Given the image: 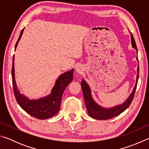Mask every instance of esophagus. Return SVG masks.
Masks as SVG:
<instances>
[{"mask_svg": "<svg viewBox=\"0 0 149 149\" xmlns=\"http://www.w3.org/2000/svg\"><path fill=\"white\" fill-rule=\"evenodd\" d=\"M84 71V68H83L81 65H79L76 68V72L78 74H82V72Z\"/></svg>", "mask_w": 149, "mask_h": 149, "instance_id": "obj_1", "label": "esophagus"}]
</instances>
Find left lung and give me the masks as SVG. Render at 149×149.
<instances>
[{"instance_id":"8db88e82","label":"left lung","mask_w":149,"mask_h":149,"mask_svg":"<svg viewBox=\"0 0 149 149\" xmlns=\"http://www.w3.org/2000/svg\"><path fill=\"white\" fill-rule=\"evenodd\" d=\"M131 39H132V47L137 50V46H136L134 37H133L132 34H131ZM136 59H137L138 61L137 56L136 58ZM139 69L138 66L136 84L134 88H133V92L131 93L130 97H128L127 100H126L124 102L122 103V104L117 105L112 108H103L98 104L97 103H96V102L93 100L92 97L91 91L89 85L87 84L86 81H85L84 79H82V81L81 83V86L83 94H84L85 103L87 110V112L90 116L96 120H107L108 119H110V118L117 116L120 114L122 112H124V111L130 107V105L131 104V103H132L133 99V97H134L139 79Z\"/></svg>"}]
</instances>
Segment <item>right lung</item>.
<instances>
[{
    "mask_svg": "<svg viewBox=\"0 0 149 149\" xmlns=\"http://www.w3.org/2000/svg\"><path fill=\"white\" fill-rule=\"evenodd\" d=\"M24 30V28L20 33L19 37L15 46V50L16 49L19 39H21ZM73 74H74V69H72L70 71L60 75L55 82L54 86L52 88L51 93L49 95L37 100H30L26 96L21 94L17 87L14 74V55L12 67V77L14 93L17 102L24 111L35 118L40 120H45L52 118L58 112L63 93L68 85L73 80Z\"/></svg>",
    "mask_w": 149,
    "mask_h": 149,
    "instance_id": "add662e5",
    "label": "right lung"
}]
</instances>
